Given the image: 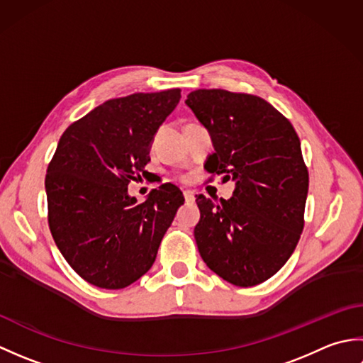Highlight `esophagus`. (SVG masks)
Segmentation results:
<instances>
[{
  "mask_svg": "<svg viewBox=\"0 0 363 363\" xmlns=\"http://www.w3.org/2000/svg\"><path fill=\"white\" fill-rule=\"evenodd\" d=\"M184 198H186L187 203L195 201V191L194 190H184Z\"/></svg>",
  "mask_w": 363,
  "mask_h": 363,
  "instance_id": "obj_1",
  "label": "esophagus"
}]
</instances>
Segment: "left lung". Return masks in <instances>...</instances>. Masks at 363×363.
Returning <instances> with one entry per match:
<instances>
[{
  "label": "left lung",
  "mask_w": 363,
  "mask_h": 363,
  "mask_svg": "<svg viewBox=\"0 0 363 363\" xmlns=\"http://www.w3.org/2000/svg\"><path fill=\"white\" fill-rule=\"evenodd\" d=\"M186 104L212 135L215 152L204 168L235 181L233 198H196L198 251L230 284L265 282L289 260L304 228L309 172L296 130L256 95L199 89Z\"/></svg>",
  "instance_id": "left-lung-1"
}]
</instances>
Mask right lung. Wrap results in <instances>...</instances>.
Masks as SVG:
<instances>
[{"mask_svg":"<svg viewBox=\"0 0 363 363\" xmlns=\"http://www.w3.org/2000/svg\"><path fill=\"white\" fill-rule=\"evenodd\" d=\"M179 89L109 99L72 123L46 169L48 225L84 281L118 290L152 267L184 195L174 184L138 204L128 184L148 172L154 134L174 111Z\"/></svg>","mask_w":363,"mask_h":363,"instance_id":"1","label":"right lung"}]
</instances>
